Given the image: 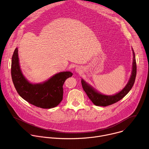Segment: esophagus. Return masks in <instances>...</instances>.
Segmentation results:
<instances>
[{"label":"esophagus","mask_w":149,"mask_h":149,"mask_svg":"<svg viewBox=\"0 0 149 149\" xmlns=\"http://www.w3.org/2000/svg\"><path fill=\"white\" fill-rule=\"evenodd\" d=\"M76 72H81V68L80 67H79V66H77V67H76Z\"/></svg>","instance_id":"1"}]
</instances>
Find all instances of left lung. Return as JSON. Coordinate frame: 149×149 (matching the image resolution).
Wrapping results in <instances>:
<instances>
[{
	"label": "left lung",
	"instance_id": "obj_1",
	"mask_svg": "<svg viewBox=\"0 0 149 149\" xmlns=\"http://www.w3.org/2000/svg\"><path fill=\"white\" fill-rule=\"evenodd\" d=\"M132 50L133 54V61L131 76L127 84L123 88V90L116 93V95L111 96L102 95L99 92H97L91 85L88 84L83 79H81V81L83 90L87 94L88 98L91 99V100L93 102L94 104L99 106H107L111 105L123 99L131 90V88H132L135 81L137 72L135 54L133 49Z\"/></svg>",
	"mask_w": 149,
	"mask_h": 149
}]
</instances>
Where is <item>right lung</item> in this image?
I'll list each match as a JSON object with an SVG mask.
<instances>
[{"instance_id":"obj_1","label":"right lung","mask_w":149,"mask_h":149,"mask_svg":"<svg viewBox=\"0 0 149 149\" xmlns=\"http://www.w3.org/2000/svg\"><path fill=\"white\" fill-rule=\"evenodd\" d=\"M11 74L18 94L26 101L36 107L51 109L57 106L63 99V85L72 76L70 72L58 73L42 83L32 84L23 76L19 65L18 49L16 48L12 58Z\"/></svg>"}]
</instances>
